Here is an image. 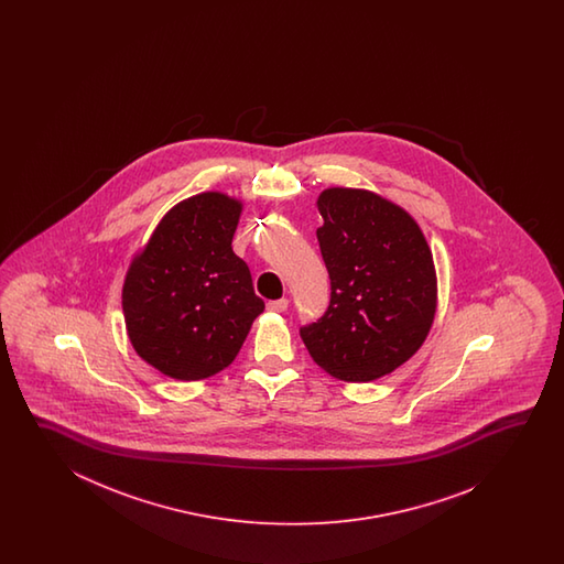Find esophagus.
I'll return each instance as SVG.
<instances>
[{"instance_id": "34e87169", "label": "esophagus", "mask_w": 564, "mask_h": 564, "mask_svg": "<svg viewBox=\"0 0 564 564\" xmlns=\"http://www.w3.org/2000/svg\"><path fill=\"white\" fill-rule=\"evenodd\" d=\"M268 311L272 312H284L288 311V300H272V302H268Z\"/></svg>"}]
</instances>
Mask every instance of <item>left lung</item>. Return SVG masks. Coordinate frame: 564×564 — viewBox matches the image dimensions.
Returning a JSON list of instances; mask_svg holds the SVG:
<instances>
[{
    "label": "left lung",
    "instance_id": "8db88e82",
    "mask_svg": "<svg viewBox=\"0 0 564 564\" xmlns=\"http://www.w3.org/2000/svg\"><path fill=\"white\" fill-rule=\"evenodd\" d=\"M316 207L330 304L300 336L328 375L369 383L408 362L430 335L437 311L432 250L420 224L377 193L328 187Z\"/></svg>",
    "mask_w": 564,
    "mask_h": 564
}]
</instances>
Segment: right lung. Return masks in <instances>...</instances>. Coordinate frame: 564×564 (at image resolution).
<instances>
[{"label":"right lung","instance_id":"1","mask_svg":"<svg viewBox=\"0 0 564 564\" xmlns=\"http://www.w3.org/2000/svg\"><path fill=\"white\" fill-rule=\"evenodd\" d=\"M240 199L205 192L171 207L122 284L134 352L177 381H202L238 357L264 300L231 250Z\"/></svg>","mask_w":564,"mask_h":564}]
</instances>
